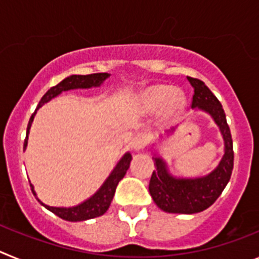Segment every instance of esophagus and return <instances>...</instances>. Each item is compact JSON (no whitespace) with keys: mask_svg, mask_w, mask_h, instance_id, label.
Wrapping results in <instances>:
<instances>
[{"mask_svg":"<svg viewBox=\"0 0 259 259\" xmlns=\"http://www.w3.org/2000/svg\"><path fill=\"white\" fill-rule=\"evenodd\" d=\"M149 132H139V134L134 137V140H132V148H134L135 152H140V150H143L144 148H145L146 144H148V141H149Z\"/></svg>","mask_w":259,"mask_h":259,"instance_id":"esophagus-1","label":"esophagus"}]
</instances>
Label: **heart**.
Listing matches in <instances>:
<instances>
[{"label":"heart","mask_w":259,"mask_h":259,"mask_svg":"<svg viewBox=\"0 0 259 259\" xmlns=\"http://www.w3.org/2000/svg\"><path fill=\"white\" fill-rule=\"evenodd\" d=\"M143 104L149 110H157L163 106L164 114L172 115L184 106L185 97L182 92L175 91L170 85H154L144 92Z\"/></svg>","instance_id":"heart-1"}]
</instances>
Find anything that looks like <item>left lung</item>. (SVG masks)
Returning a JSON list of instances; mask_svg holds the SVG:
<instances>
[{
	"label": "left lung",
	"mask_w": 259,
	"mask_h": 259,
	"mask_svg": "<svg viewBox=\"0 0 259 259\" xmlns=\"http://www.w3.org/2000/svg\"><path fill=\"white\" fill-rule=\"evenodd\" d=\"M187 79L194 89L192 109L206 113L218 125L224 141V154L218 166L207 175L179 178L170 172L163 158L153 152L155 171L150 178L149 193L159 209L174 214H196L211 206L230 182L233 168L232 137L221 102L203 81L189 76ZM175 130L176 127L171 128L166 135Z\"/></svg>",
	"instance_id": "left-lung-1"
}]
</instances>
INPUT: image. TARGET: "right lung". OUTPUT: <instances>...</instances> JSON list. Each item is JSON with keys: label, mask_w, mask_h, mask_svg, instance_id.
<instances>
[{"label": "right lung", "mask_w": 259, "mask_h": 259, "mask_svg": "<svg viewBox=\"0 0 259 259\" xmlns=\"http://www.w3.org/2000/svg\"><path fill=\"white\" fill-rule=\"evenodd\" d=\"M110 76V74L107 72H100V74H91V75H70L66 79H63L61 83H58L57 85L52 87V88L42 96V98L40 100L37 105V111L42 105H45L47 102H49L50 100H53L54 97L61 95L62 92H67V91H72V89H89V88H97V87L101 85L105 80ZM36 111L32 114L31 119H29L28 125H27V135L26 140H24V150L27 148V144H28V135L29 130H31L32 122H33V118L36 115ZM132 155L131 153L127 152L124 153L119 162L116 163V166L114 167L113 171L110 172V175L107 176L106 180L104 182V184L98 188V191L96 192L93 196H91L89 198H87L85 201H83L81 203L76 205V206L71 207H56V206H49V205H45L44 202H41L37 198V194H36L35 189H33V185L31 184L32 193L35 194L36 198H37L38 202L42 205V206L47 207L49 211H52L53 214H56L59 218L65 219L68 222H83L88 221V219L97 218V217H101L109 209L110 203L113 201L114 194H115L116 185L120 180L124 178L125 172L130 168V163H131Z\"/></svg>", "instance_id": "right-lung-1"}]
</instances>
